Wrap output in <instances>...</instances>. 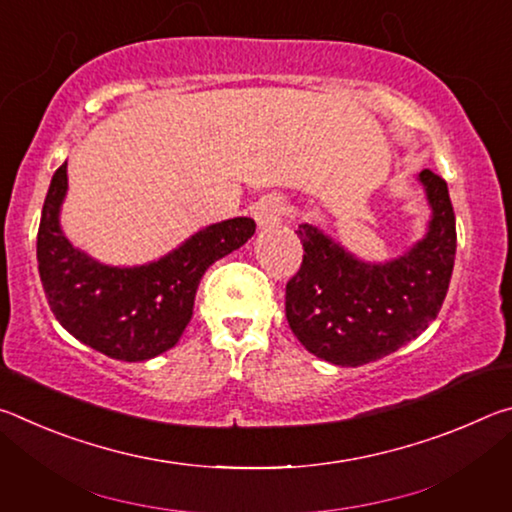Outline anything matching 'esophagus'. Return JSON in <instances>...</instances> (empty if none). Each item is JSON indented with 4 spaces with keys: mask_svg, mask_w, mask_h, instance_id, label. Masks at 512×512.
<instances>
[{
    "mask_svg": "<svg viewBox=\"0 0 512 512\" xmlns=\"http://www.w3.org/2000/svg\"><path fill=\"white\" fill-rule=\"evenodd\" d=\"M255 221L259 223V228H271V225L280 223L284 216V203L280 196H264L262 201H257L253 207Z\"/></svg>",
    "mask_w": 512,
    "mask_h": 512,
    "instance_id": "34e87169",
    "label": "esophagus"
}]
</instances>
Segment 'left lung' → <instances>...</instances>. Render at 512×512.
<instances>
[{
    "label": "left lung",
    "mask_w": 512,
    "mask_h": 512,
    "mask_svg": "<svg viewBox=\"0 0 512 512\" xmlns=\"http://www.w3.org/2000/svg\"><path fill=\"white\" fill-rule=\"evenodd\" d=\"M431 221L402 257L368 264L316 225H298L305 248L300 271L287 282V320L318 359L357 368L420 336L447 296L456 255V216L447 183L424 169Z\"/></svg>",
    "instance_id": "1"
}]
</instances>
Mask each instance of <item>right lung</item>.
Listing matches in <instances>:
<instances>
[{"label":"right lung","mask_w":512,"mask_h":512,"mask_svg":"<svg viewBox=\"0 0 512 512\" xmlns=\"http://www.w3.org/2000/svg\"><path fill=\"white\" fill-rule=\"evenodd\" d=\"M67 162L51 178L38 228V271L51 311L74 339L110 359L146 361L171 350L194 314L196 289L216 259L255 235L237 216L198 230L142 266H108L74 248L60 230Z\"/></svg>","instance_id":"add662e5"}]
</instances>
